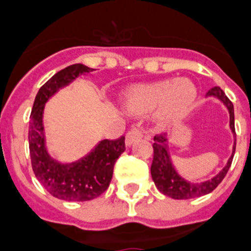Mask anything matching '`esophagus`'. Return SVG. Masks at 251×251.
<instances>
[{"mask_svg": "<svg viewBox=\"0 0 251 251\" xmlns=\"http://www.w3.org/2000/svg\"><path fill=\"white\" fill-rule=\"evenodd\" d=\"M143 135H144V131H143V128L141 127H133L132 129H129L127 133V136H126V143H127V146H132L133 143L136 140H139Z\"/></svg>", "mask_w": 251, "mask_h": 251, "instance_id": "1", "label": "esophagus"}]
</instances>
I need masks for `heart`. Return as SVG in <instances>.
I'll list each match as a JSON object with an SVG mask.
<instances>
[{"label": "heart", "mask_w": 251, "mask_h": 251, "mask_svg": "<svg viewBox=\"0 0 251 251\" xmlns=\"http://www.w3.org/2000/svg\"><path fill=\"white\" fill-rule=\"evenodd\" d=\"M197 99V88L188 79L161 80L129 90L124 104L133 114L156 111L161 124H173L185 118Z\"/></svg>", "instance_id": "1"}]
</instances>
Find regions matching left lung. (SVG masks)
<instances>
[{"instance_id": "1", "label": "left lung", "mask_w": 251, "mask_h": 251, "mask_svg": "<svg viewBox=\"0 0 251 251\" xmlns=\"http://www.w3.org/2000/svg\"><path fill=\"white\" fill-rule=\"evenodd\" d=\"M206 95L217 98L226 105V108L229 110V115H230V129L235 136L234 107H233V103L229 100V98L226 97L225 92L222 91L220 87H213L212 90H209ZM153 160H152V165H151V175H152L156 188L163 195L172 197L175 200L195 199V197H201V196H205L213 192L220 185V182L224 180V177L226 176V173L230 168L235 152L234 143L230 159L227 160L226 167L218 173L217 176H214L210 180H206V181L202 182H190L186 181L185 178H182L173 167L172 161H171V154H169L167 135H164V133L163 135H156L153 137Z\"/></svg>"}]
</instances>
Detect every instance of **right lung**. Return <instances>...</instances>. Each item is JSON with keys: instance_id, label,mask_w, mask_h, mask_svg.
I'll return each mask as SVG.
<instances>
[{"instance_id": "add662e5", "label": "right lung", "mask_w": 251, "mask_h": 251, "mask_svg": "<svg viewBox=\"0 0 251 251\" xmlns=\"http://www.w3.org/2000/svg\"><path fill=\"white\" fill-rule=\"evenodd\" d=\"M90 71L94 69L80 63L58 71L39 88L30 115L29 148L34 175L50 195L65 201H90L99 197L110 185L115 163L126 151V137L120 136L116 140H101L74 163L62 164L47 152L43 131L46 101L79 75Z\"/></svg>"}]
</instances>
